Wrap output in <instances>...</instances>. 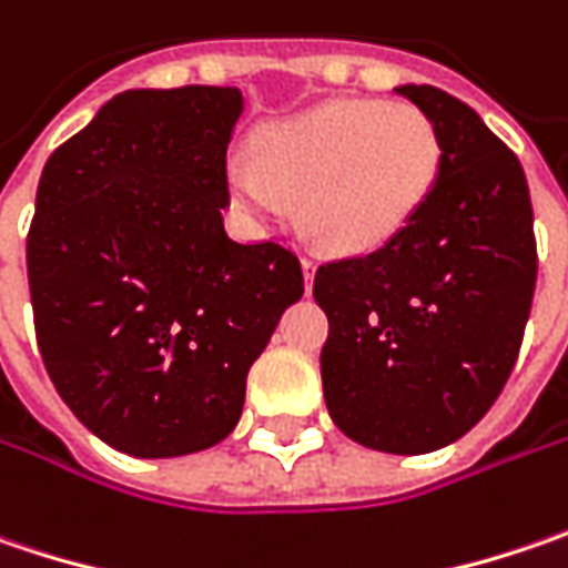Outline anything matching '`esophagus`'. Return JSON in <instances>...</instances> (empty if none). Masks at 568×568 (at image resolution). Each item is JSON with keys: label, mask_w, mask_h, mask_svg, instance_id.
<instances>
[{"label": "esophagus", "mask_w": 568, "mask_h": 568, "mask_svg": "<svg viewBox=\"0 0 568 568\" xmlns=\"http://www.w3.org/2000/svg\"><path fill=\"white\" fill-rule=\"evenodd\" d=\"M302 270H305V288L311 292V285H314V273H317V263H314V257L302 260Z\"/></svg>", "instance_id": "34e87169"}]
</instances>
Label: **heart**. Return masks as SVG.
<instances>
[{
    "label": "heart",
    "mask_w": 568,
    "mask_h": 568,
    "mask_svg": "<svg viewBox=\"0 0 568 568\" xmlns=\"http://www.w3.org/2000/svg\"><path fill=\"white\" fill-rule=\"evenodd\" d=\"M442 161V133L416 104L339 98L263 126L254 159H229L225 184L251 225L283 222L298 196L324 247L372 254L413 225Z\"/></svg>",
    "instance_id": "1"
}]
</instances>
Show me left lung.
I'll use <instances>...</instances> for the list:
<instances>
[{"instance_id":"obj_1","label":"left lung","mask_w":568,"mask_h":568,"mask_svg":"<svg viewBox=\"0 0 568 568\" xmlns=\"http://www.w3.org/2000/svg\"><path fill=\"white\" fill-rule=\"evenodd\" d=\"M394 91L438 126L442 178L407 232L317 270L321 378L343 435L429 455L480 423L515 368L537 283L534 210L521 161L477 111L442 88Z\"/></svg>"}]
</instances>
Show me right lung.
<instances>
[{"label": "right lung", "instance_id": "add662e5", "mask_svg": "<svg viewBox=\"0 0 568 568\" xmlns=\"http://www.w3.org/2000/svg\"><path fill=\"white\" fill-rule=\"evenodd\" d=\"M241 111L237 88H133L43 164L28 232L40 356L65 407L123 455L219 445L305 292L292 251L225 232Z\"/></svg>", "mask_w": 568, "mask_h": 568}]
</instances>
